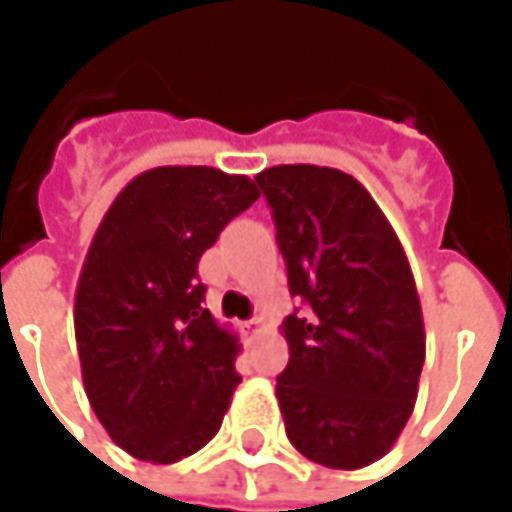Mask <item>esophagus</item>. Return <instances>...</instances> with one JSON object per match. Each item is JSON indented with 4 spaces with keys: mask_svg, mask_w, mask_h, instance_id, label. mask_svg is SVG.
<instances>
[{
    "mask_svg": "<svg viewBox=\"0 0 512 512\" xmlns=\"http://www.w3.org/2000/svg\"><path fill=\"white\" fill-rule=\"evenodd\" d=\"M266 330V322H263V316H255V319H249L246 325H243V336H246V342H255L257 336Z\"/></svg>",
    "mask_w": 512,
    "mask_h": 512,
    "instance_id": "34e87169",
    "label": "esophagus"
}]
</instances>
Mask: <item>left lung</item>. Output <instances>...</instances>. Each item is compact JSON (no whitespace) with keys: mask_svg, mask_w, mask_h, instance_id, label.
Returning a JSON list of instances; mask_svg holds the SVG:
<instances>
[{"mask_svg":"<svg viewBox=\"0 0 512 512\" xmlns=\"http://www.w3.org/2000/svg\"><path fill=\"white\" fill-rule=\"evenodd\" d=\"M291 297L285 434L302 457L356 471L381 460L415 409L426 330L415 277L387 215L350 173L277 165L257 173Z\"/></svg>","mask_w":512,"mask_h":512,"instance_id":"8db88e82","label":"left lung"}]
</instances>
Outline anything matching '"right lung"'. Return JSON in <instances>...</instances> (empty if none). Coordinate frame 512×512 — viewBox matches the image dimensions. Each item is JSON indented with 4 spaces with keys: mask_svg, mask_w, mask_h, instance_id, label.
Listing matches in <instances>:
<instances>
[{
    "mask_svg": "<svg viewBox=\"0 0 512 512\" xmlns=\"http://www.w3.org/2000/svg\"><path fill=\"white\" fill-rule=\"evenodd\" d=\"M257 196L249 176L168 165L125 184L97 227L75 291L83 389L137 460L179 462L221 429L241 344L204 308L198 260Z\"/></svg>",
    "mask_w": 512,
    "mask_h": 512,
    "instance_id": "obj_1",
    "label": "right lung"
}]
</instances>
